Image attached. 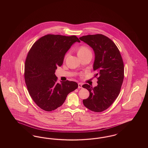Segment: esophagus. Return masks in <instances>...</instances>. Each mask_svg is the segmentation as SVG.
<instances>
[{
  "label": "esophagus",
  "instance_id": "1",
  "mask_svg": "<svg viewBox=\"0 0 148 148\" xmlns=\"http://www.w3.org/2000/svg\"><path fill=\"white\" fill-rule=\"evenodd\" d=\"M82 83H78V88H82Z\"/></svg>",
  "mask_w": 148,
  "mask_h": 148
}]
</instances>
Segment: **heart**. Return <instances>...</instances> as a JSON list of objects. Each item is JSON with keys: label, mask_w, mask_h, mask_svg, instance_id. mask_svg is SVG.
Instances as JSON below:
<instances>
[{"label": "heart", "mask_w": 148, "mask_h": 148, "mask_svg": "<svg viewBox=\"0 0 148 148\" xmlns=\"http://www.w3.org/2000/svg\"><path fill=\"white\" fill-rule=\"evenodd\" d=\"M89 54H92V51L88 47H87L86 46L80 47L77 50V55L79 57L84 56H86ZM67 56H68V54L66 55L65 57Z\"/></svg>", "instance_id": "obj_1"}]
</instances>
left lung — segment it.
Returning a JSON list of instances; mask_svg holds the SVG:
<instances>
[{
    "instance_id": "obj_1",
    "label": "left lung",
    "mask_w": 148,
    "mask_h": 148,
    "mask_svg": "<svg viewBox=\"0 0 148 148\" xmlns=\"http://www.w3.org/2000/svg\"><path fill=\"white\" fill-rule=\"evenodd\" d=\"M94 51L93 70L97 72L98 85L82 86L89 92V97L83 100L85 106L95 112H101L111 106L119 94L124 79V64L119 50L113 41L102 34L79 38Z\"/></svg>"
}]
</instances>
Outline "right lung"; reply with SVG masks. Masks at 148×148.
I'll return each instance as SVG.
<instances>
[{
	"instance_id": "1",
	"label": "right lung",
	"mask_w": 148,
	"mask_h": 148,
	"mask_svg": "<svg viewBox=\"0 0 148 148\" xmlns=\"http://www.w3.org/2000/svg\"><path fill=\"white\" fill-rule=\"evenodd\" d=\"M75 42L80 41L75 35L48 34L38 39L29 51L24 67L25 82L31 98L45 111L62 106L68 94L78 87L73 81L57 83L55 75L66 53Z\"/></svg>"
}]
</instances>
